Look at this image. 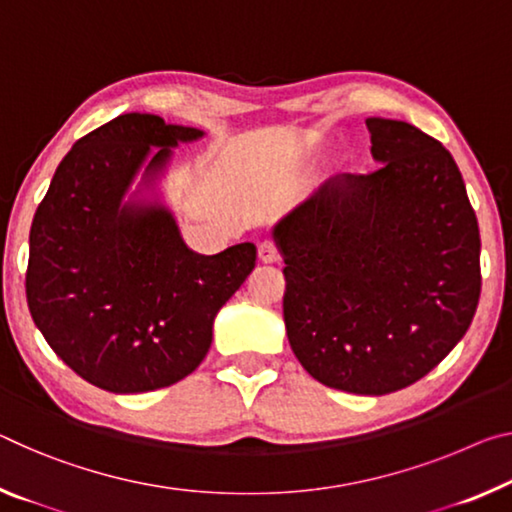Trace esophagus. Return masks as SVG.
Masks as SVG:
<instances>
[{"label":"esophagus","instance_id":"esophagus-1","mask_svg":"<svg viewBox=\"0 0 512 512\" xmlns=\"http://www.w3.org/2000/svg\"><path fill=\"white\" fill-rule=\"evenodd\" d=\"M257 257L262 264H275L280 259V253H278V248H275V243L262 241L257 248Z\"/></svg>","mask_w":512,"mask_h":512}]
</instances>
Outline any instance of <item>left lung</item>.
<instances>
[{
	"mask_svg": "<svg viewBox=\"0 0 512 512\" xmlns=\"http://www.w3.org/2000/svg\"><path fill=\"white\" fill-rule=\"evenodd\" d=\"M369 175H344L273 225L291 351L319 383L380 396L435 369L474 319L481 237L440 141L367 118Z\"/></svg>",
	"mask_w": 512,
	"mask_h": 512,
	"instance_id": "left-lung-1",
	"label": "left lung"
}]
</instances>
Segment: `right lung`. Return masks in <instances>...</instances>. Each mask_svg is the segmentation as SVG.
<instances>
[{"instance_id": "1", "label": "right lung", "mask_w": 512, "mask_h": 512, "mask_svg": "<svg viewBox=\"0 0 512 512\" xmlns=\"http://www.w3.org/2000/svg\"><path fill=\"white\" fill-rule=\"evenodd\" d=\"M196 127L123 113L56 168L29 232L27 303L52 351L88 383L141 394L198 369L214 319L255 269L257 248L186 246L161 182Z\"/></svg>"}]
</instances>
